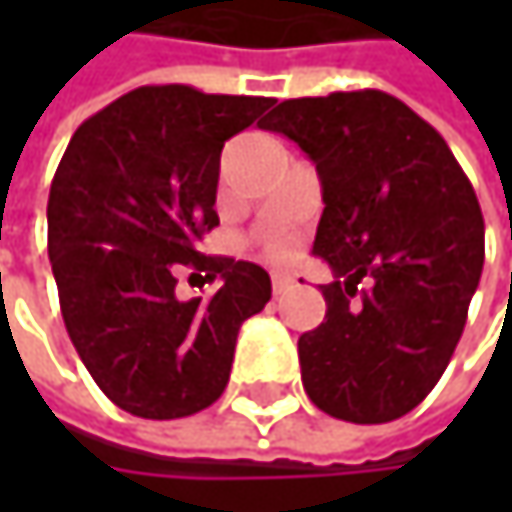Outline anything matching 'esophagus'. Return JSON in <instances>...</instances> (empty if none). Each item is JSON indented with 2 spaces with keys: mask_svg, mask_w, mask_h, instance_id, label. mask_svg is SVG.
<instances>
[{
  "mask_svg": "<svg viewBox=\"0 0 512 512\" xmlns=\"http://www.w3.org/2000/svg\"><path fill=\"white\" fill-rule=\"evenodd\" d=\"M290 284H293V281H290L287 275H272V293H275V296H278V293H284Z\"/></svg>",
  "mask_w": 512,
  "mask_h": 512,
  "instance_id": "obj_1",
  "label": "esophagus"
}]
</instances>
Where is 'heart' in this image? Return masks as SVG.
<instances>
[{
	"instance_id": "heart-1",
	"label": "heart",
	"mask_w": 512,
	"mask_h": 512,
	"mask_svg": "<svg viewBox=\"0 0 512 512\" xmlns=\"http://www.w3.org/2000/svg\"><path fill=\"white\" fill-rule=\"evenodd\" d=\"M269 255L290 257L293 255V243H290V240H272V243H269Z\"/></svg>"
}]
</instances>
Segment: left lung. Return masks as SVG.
<instances>
[{
	"label": "left lung",
	"mask_w": 512,
	"mask_h": 512,
	"mask_svg": "<svg viewBox=\"0 0 512 512\" xmlns=\"http://www.w3.org/2000/svg\"><path fill=\"white\" fill-rule=\"evenodd\" d=\"M317 165L314 255L335 272L299 338L317 409L353 424L412 412L460 344L483 269V213L448 142L403 100L364 88L284 100L260 124ZM362 290H357V284Z\"/></svg>",
	"instance_id": "obj_1"
}]
</instances>
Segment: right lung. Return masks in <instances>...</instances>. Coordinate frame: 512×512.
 I'll use <instances>...</instances> for the list:
<instances>
[{
	"label": "right lung",
	"instance_id": "obj_1",
	"mask_svg": "<svg viewBox=\"0 0 512 512\" xmlns=\"http://www.w3.org/2000/svg\"><path fill=\"white\" fill-rule=\"evenodd\" d=\"M272 97L136 88L79 124L52 177L47 249L67 335L124 412L171 421L216 403L240 326L263 311V266L201 255L219 225V156ZM222 277L210 300L180 303L177 268Z\"/></svg>",
	"mask_w": 512,
	"mask_h": 512
}]
</instances>
